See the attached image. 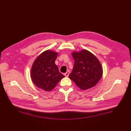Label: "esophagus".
I'll use <instances>...</instances> for the list:
<instances>
[{"label":"esophagus","mask_w":131,"mask_h":131,"mask_svg":"<svg viewBox=\"0 0 131 131\" xmlns=\"http://www.w3.org/2000/svg\"><path fill=\"white\" fill-rule=\"evenodd\" d=\"M69 74H70V71L68 70V71H67V72H66V73H65V74H64V75H65V77H68L69 75Z\"/></svg>","instance_id":"34e87169"}]
</instances>
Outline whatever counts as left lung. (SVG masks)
<instances>
[{"label": "left lung", "instance_id": "1", "mask_svg": "<svg viewBox=\"0 0 131 131\" xmlns=\"http://www.w3.org/2000/svg\"><path fill=\"white\" fill-rule=\"evenodd\" d=\"M74 65L69 78L83 90L94 87L102 75V68L95 56L87 50L73 52Z\"/></svg>", "mask_w": 131, "mask_h": 131}]
</instances>
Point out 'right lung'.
Instances as JSON below:
<instances>
[{"mask_svg":"<svg viewBox=\"0 0 131 131\" xmlns=\"http://www.w3.org/2000/svg\"><path fill=\"white\" fill-rule=\"evenodd\" d=\"M58 53L51 51L43 52L37 58L31 70L32 82L37 87L46 91L53 90L65 76L55 64Z\"/></svg>","mask_w":131,"mask_h":131,"instance_id":"right-lung-1","label":"right lung"}]
</instances>
